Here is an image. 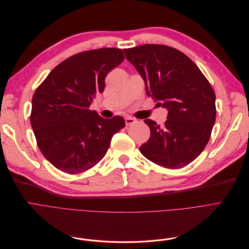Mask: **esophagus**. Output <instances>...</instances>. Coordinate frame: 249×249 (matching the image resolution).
I'll use <instances>...</instances> for the list:
<instances>
[{"mask_svg":"<svg viewBox=\"0 0 249 249\" xmlns=\"http://www.w3.org/2000/svg\"><path fill=\"white\" fill-rule=\"evenodd\" d=\"M135 123H136V120H135V119L132 118V117H126V118H125V125H126V126H129V125L135 124Z\"/></svg>","mask_w":249,"mask_h":249,"instance_id":"1","label":"esophagus"}]
</instances>
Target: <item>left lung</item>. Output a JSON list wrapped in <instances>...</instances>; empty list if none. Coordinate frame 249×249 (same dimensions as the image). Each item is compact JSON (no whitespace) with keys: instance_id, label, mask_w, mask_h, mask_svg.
I'll return each instance as SVG.
<instances>
[{"instance_id":"1","label":"left lung","mask_w":249,"mask_h":249,"mask_svg":"<svg viewBox=\"0 0 249 249\" xmlns=\"http://www.w3.org/2000/svg\"><path fill=\"white\" fill-rule=\"evenodd\" d=\"M124 51L144 80L148 96L168 110L163 125L144 120L150 137L139 150L162 167H185L196 159L210 140L216 119L212 86L197 65L175 48L143 44Z\"/></svg>"}]
</instances>
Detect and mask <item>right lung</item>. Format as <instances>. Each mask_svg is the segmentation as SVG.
<instances>
[{"label": "right lung", "instance_id": "obj_1", "mask_svg": "<svg viewBox=\"0 0 249 249\" xmlns=\"http://www.w3.org/2000/svg\"><path fill=\"white\" fill-rule=\"evenodd\" d=\"M124 59L115 48L81 52L57 65L35 90L30 122L40 152L57 169L77 175L92 168L124 127L123 117L106 119L88 109Z\"/></svg>", "mask_w": 249, "mask_h": 249}]
</instances>
